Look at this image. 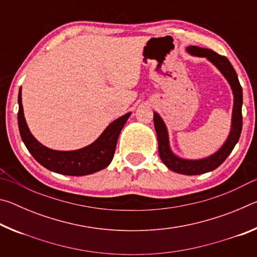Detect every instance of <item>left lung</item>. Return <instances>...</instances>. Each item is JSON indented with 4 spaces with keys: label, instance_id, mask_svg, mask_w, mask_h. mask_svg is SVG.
Instances as JSON below:
<instances>
[{
    "label": "left lung",
    "instance_id": "1",
    "mask_svg": "<svg viewBox=\"0 0 257 257\" xmlns=\"http://www.w3.org/2000/svg\"><path fill=\"white\" fill-rule=\"evenodd\" d=\"M187 51L191 55L202 56L210 60L214 66L222 72L225 79L231 86L233 93V110H232V120H231V129L228 139L225 141L223 146L211 156L202 160H185L180 159L172 153L169 145V136L168 130L163 120L158 113H154V127L158 135L159 142V154L162 162L170 169V170L181 173V175L187 176H195L202 175V173L210 172L214 170L217 167L224 162V160L228 158L229 154L231 153L233 147L236 146L237 142L240 137L241 128H242V114H241V106H242V89L239 84L238 76L232 64L229 62V60L220 54L215 53L214 51L208 49H202L198 46H189L187 47Z\"/></svg>",
    "mask_w": 257,
    "mask_h": 257
}]
</instances>
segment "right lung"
<instances>
[{"label":"right lung","mask_w":257,"mask_h":257,"mask_svg":"<svg viewBox=\"0 0 257 257\" xmlns=\"http://www.w3.org/2000/svg\"><path fill=\"white\" fill-rule=\"evenodd\" d=\"M18 125L23 142L34 159L49 170L66 176H87L105 169L111 163L120 132L132 113L108 124L93 144L76 151H54L42 145L29 132L24 116L21 88L18 95Z\"/></svg>","instance_id":"add662e5"}]
</instances>
